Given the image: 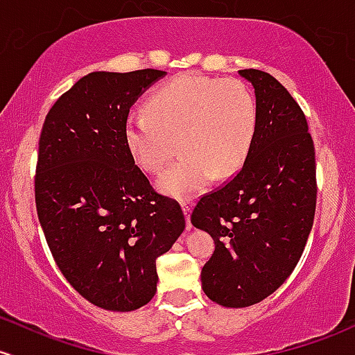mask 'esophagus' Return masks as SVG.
<instances>
[{"label": "esophagus", "mask_w": 355, "mask_h": 355, "mask_svg": "<svg viewBox=\"0 0 355 355\" xmlns=\"http://www.w3.org/2000/svg\"><path fill=\"white\" fill-rule=\"evenodd\" d=\"M192 200H182V209H184L185 212V219H187V227H192V224H190V212H192Z\"/></svg>", "instance_id": "esophagus-1"}]
</instances>
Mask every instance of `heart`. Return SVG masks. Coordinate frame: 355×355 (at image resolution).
<instances>
[{"instance_id":"heart-1","label":"heart","mask_w":355,"mask_h":355,"mask_svg":"<svg viewBox=\"0 0 355 355\" xmlns=\"http://www.w3.org/2000/svg\"><path fill=\"white\" fill-rule=\"evenodd\" d=\"M256 130V103L237 79L184 73L153 92L146 112L124 128V141L136 165L159 173L178 141L185 155L158 178L162 192L185 198L210 182L236 173L248 157Z\"/></svg>"}]
</instances>
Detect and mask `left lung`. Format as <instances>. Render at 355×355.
<instances>
[{
    "label": "left lung",
    "mask_w": 355,
    "mask_h": 355,
    "mask_svg": "<svg viewBox=\"0 0 355 355\" xmlns=\"http://www.w3.org/2000/svg\"><path fill=\"white\" fill-rule=\"evenodd\" d=\"M256 94V130L244 165L205 193L192 224L216 243L202 268L204 293L244 309L275 293L302 258L317 205L315 146L302 107L275 77L239 70Z\"/></svg>",
    "instance_id": "8db88e82"
}]
</instances>
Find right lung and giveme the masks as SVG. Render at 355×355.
<instances>
[{"mask_svg": "<svg viewBox=\"0 0 355 355\" xmlns=\"http://www.w3.org/2000/svg\"><path fill=\"white\" fill-rule=\"evenodd\" d=\"M163 70L91 72L62 94L38 141L35 204L58 270L92 305L131 311L157 293V259L185 229L124 141L130 107Z\"/></svg>", "mask_w": 355, "mask_h": 355, "instance_id": "obj_1", "label": "right lung"}]
</instances>
